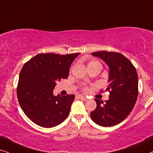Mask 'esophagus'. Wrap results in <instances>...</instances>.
Masks as SVG:
<instances>
[{"label":"esophagus","instance_id":"obj_1","mask_svg":"<svg viewBox=\"0 0 153 153\" xmlns=\"http://www.w3.org/2000/svg\"><path fill=\"white\" fill-rule=\"evenodd\" d=\"M77 97H78L79 99H81V100H84V101H86L87 100H88V98H87L86 97L83 96H80V95H79V96H78Z\"/></svg>","mask_w":153,"mask_h":153}]
</instances>
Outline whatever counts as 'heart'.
<instances>
[{
	"label": "heart",
	"instance_id": "b5f03b06",
	"mask_svg": "<svg viewBox=\"0 0 153 153\" xmlns=\"http://www.w3.org/2000/svg\"><path fill=\"white\" fill-rule=\"evenodd\" d=\"M100 65V63L99 62H98V61L93 60V61H91V62L88 63V66H94V65ZM82 91H84V92H88V88L87 86H83L82 87Z\"/></svg>",
	"mask_w": 153,
	"mask_h": 153
}]
</instances>
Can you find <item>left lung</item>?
Segmentation results:
<instances>
[{
    "mask_svg": "<svg viewBox=\"0 0 153 153\" xmlns=\"http://www.w3.org/2000/svg\"><path fill=\"white\" fill-rule=\"evenodd\" d=\"M91 54L103 59L110 68V84L105 90L110 93V98L104 105H101L103 101L95 99L97 107L91 112V117L100 126H114L127 117L136 104L138 94L137 72L129 59L120 53L102 51Z\"/></svg>",
    "mask_w": 153,
    "mask_h": 153,
    "instance_id": "8db88e82",
    "label": "left lung"
}]
</instances>
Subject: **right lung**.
I'll return each mask as SVG.
<instances>
[{"mask_svg":"<svg viewBox=\"0 0 153 153\" xmlns=\"http://www.w3.org/2000/svg\"><path fill=\"white\" fill-rule=\"evenodd\" d=\"M79 54L41 53L24 65L17 95L22 110L31 122L51 128L66 120L75 96H55L53 91L57 81L68 77L69 67Z\"/></svg>","mask_w":153,"mask_h":153,"instance_id":"1","label":"right lung"}]
</instances>
